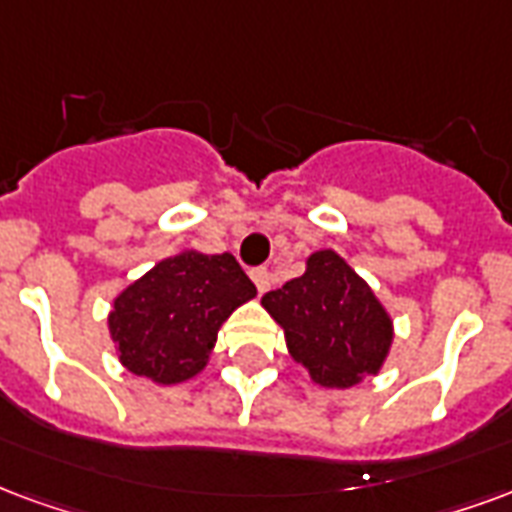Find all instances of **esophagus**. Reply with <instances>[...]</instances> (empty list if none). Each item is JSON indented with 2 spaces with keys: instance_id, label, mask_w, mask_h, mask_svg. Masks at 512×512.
Masks as SVG:
<instances>
[{
  "instance_id": "esophagus-1",
  "label": "esophagus",
  "mask_w": 512,
  "mask_h": 512,
  "mask_svg": "<svg viewBox=\"0 0 512 512\" xmlns=\"http://www.w3.org/2000/svg\"><path fill=\"white\" fill-rule=\"evenodd\" d=\"M252 282H255L257 293H268L271 290V271L268 268H252Z\"/></svg>"
}]
</instances>
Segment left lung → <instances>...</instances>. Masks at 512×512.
I'll use <instances>...</instances> for the list:
<instances>
[{"label":"left lung","instance_id":"left-lung-1","mask_svg":"<svg viewBox=\"0 0 512 512\" xmlns=\"http://www.w3.org/2000/svg\"><path fill=\"white\" fill-rule=\"evenodd\" d=\"M282 325L287 350L323 388H352L388 358L393 323L372 287L333 249L306 260V271L263 295Z\"/></svg>","mask_w":512,"mask_h":512}]
</instances>
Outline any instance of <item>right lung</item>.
<instances>
[{
    "instance_id": "obj_1",
    "label": "right lung",
    "mask_w": 512,
    "mask_h": 512,
    "mask_svg": "<svg viewBox=\"0 0 512 512\" xmlns=\"http://www.w3.org/2000/svg\"><path fill=\"white\" fill-rule=\"evenodd\" d=\"M255 295L230 252L165 257L113 301L108 328L119 361L157 385L192 380L206 369L222 323Z\"/></svg>"
}]
</instances>
